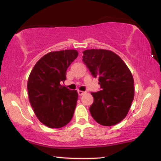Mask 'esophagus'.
Returning <instances> with one entry per match:
<instances>
[{"mask_svg": "<svg viewBox=\"0 0 161 161\" xmlns=\"http://www.w3.org/2000/svg\"><path fill=\"white\" fill-rule=\"evenodd\" d=\"M78 95H79V96H82L83 94H85V92H83V91H80V90H78Z\"/></svg>", "mask_w": 161, "mask_h": 161, "instance_id": "esophagus-1", "label": "esophagus"}]
</instances>
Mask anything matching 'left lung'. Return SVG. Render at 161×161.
Returning <instances> with one entry per match:
<instances>
[{
	"instance_id": "obj_1",
	"label": "left lung",
	"mask_w": 161,
	"mask_h": 161,
	"mask_svg": "<svg viewBox=\"0 0 161 161\" xmlns=\"http://www.w3.org/2000/svg\"><path fill=\"white\" fill-rule=\"evenodd\" d=\"M83 61L92 75L99 78L101 90L92 92L94 103L89 111L104 126L119 123L126 117L134 98L133 77L122 58L111 50L90 49L83 52Z\"/></svg>"
}]
</instances>
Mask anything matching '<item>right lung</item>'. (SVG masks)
Listing matches in <instances>:
<instances>
[{"mask_svg":"<svg viewBox=\"0 0 161 161\" xmlns=\"http://www.w3.org/2000/svg\"><path fill=\"white\" fill-rule=\"evenodd\" d=\"M78 56L75 50L53 51L34 65L28 80V93L35 115L45 126L60 128L71 121L78 94L61 84L67 69Z\"/></svg>","mask_w":161,"mask_h":161,"instance_id":"right-lung-1","label":"right lung"}]
</instances>
